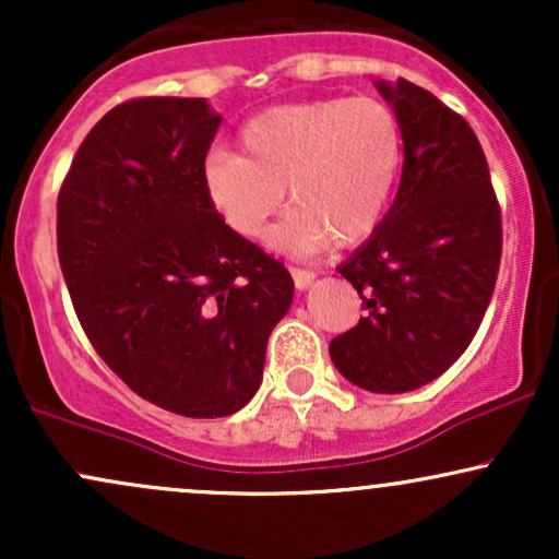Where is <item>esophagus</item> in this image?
I'll return each mask as SVG.
<instances>
[{
  "instance_id": "obj_1",
  "label": "esophagus",
  "mask_w": 559,
  "mask_h": 559,
  "mask_svg": "<svg viewBox=\"0 0 559 559\" xmlns=\"http://www.w3.org/2000/svg\"><path fill=\"white\" fill-rule=\"evenodd\" d=\"M288 273H292L294 286H297V288H307L312 284V281H316V273L307 271V267H288Z\"/></svg>"
}]
</instances>
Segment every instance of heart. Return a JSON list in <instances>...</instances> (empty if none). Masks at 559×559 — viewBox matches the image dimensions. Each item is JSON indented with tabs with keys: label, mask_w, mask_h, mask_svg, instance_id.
<instances>
[{
	"label": "heart",
	"mask_w": 559,
	"mask_h": 559,
	"mask_svg": "<svg viewBox=\"0 0 559 559\" xmlns=\"http://www.w3.org/2000/svg\"><path fill=\"white\" fill-rule=\"evenodd\" d=\"M241 155L213 152L204 191L223 223L260 239L284 207L294 213L273 247L310 254L333 241L355 247L376 234L402 170V128L373 96H320L254 115L239 133Z\"/></svg>",
	"instance_id": "heart-1"
}]
</instances>
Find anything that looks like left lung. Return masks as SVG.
Wrapping results in <instances>:
<instances>
[{"label":"left lung","mask_w":559,"mask_h":559,"mask_svg":"<svg viewBox=\"0 0 559 559\" xmlns=\"http://www.w3.org/2000/svg\"><path fill=\"white\" fill-rule=\"evenodd\" d=\"M378 88L402 128V178L381 226L338 267L365 318L329 352L355 386L402 394L439 378L476 336L502 260V213L463 115L404 79Z\"/></svg>","instance_id":"left-lung-1"}]
</instances>
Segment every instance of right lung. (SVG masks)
<instances>
[{"instance_id": "add662e5", "label": "right lung", "mask_w": 559, "mask_h": 559, "mask_svg": "<svg viewBox=\"0 0 559 559\" xmlns=\"http://www.w3.org/2000/svg\"><path fill=\"white\" fill-rule=\"evenodd\" d=\"M217 126L204 99H128L88 131L57 194V254L83 333L128 389L183 418H226L252 400L294 297L284 262L210 204Z\"/></svg>"}]
</instances>
